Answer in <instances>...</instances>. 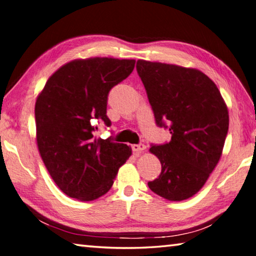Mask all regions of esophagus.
I'll use <instances>...</instances> for the list:
<instances>
[{
  "instance_id": "1",
  "label": "esophagus",
  "mask_w": 256,
  "mask_h": 256,
  "mask_svg": "<svg viewBox=\"0 0 256 256\" xmlns=\"http://www.w3.org/2000/svg\"><path fill=\"white\" fill-rule=\"evenodd\" d=\"M146 148V146H144V144H142V143H140V144H133L132 146V150H133V152L136 153V154H140V153L142 152V151H144Z\"/></svg>"
}]
</instances>
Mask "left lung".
<instances>
[{
	"instance_id": "1",
	"label": "left lung",
	"mask_w": 256,
	"mask_h": 256,
	"mask_svg": "<svg viewBox=\"0 0 256 256\" xmlns=\"http://www.w3.org/2000/svg\"><path fill=\"white\" fill-rule=\"evenodd\" d=\"M136 70L156 124L168 122L171 133L169 143L150 148L161 174L148 186L168 200H184L204 187L220 159L230 124L227 105L216 84L198 69L140 59Z\"/></svg>"
}]
</instances>
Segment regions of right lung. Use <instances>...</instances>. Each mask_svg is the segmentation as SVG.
<instances>
[{"label": "right lung", "mask_w": 256, "mask_h": 256, "mask_svg": "<svg viewBox=\"0 0 256 256\" xmlns=\"http://www.w3.org/2000/svg\"><path fill=\"white\" fill-rule=\"evenodd\" d=\"M134 59L72 60L56 70L36 97V146L51 178L67 196L92 202L112 188L131 146L94 136L104 120L112 87L133 72Z\"/></svg>", "instance_id": "right-lung-1"}]
</instances>
